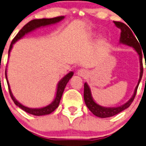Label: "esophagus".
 <instances>
[{
  "label": "esophagus",
  "instance_id": "obj_1",
  "mask_svg": "<svg viewBox=\"0 0 146 146\" xmlns=\"http://www.w3.org/2000/svg\"><path fill=\"white\" fill-rule=\"evenodd\" d=\"M88 71H87L85 69L81 68V69H79L77 71V75L79 76H81V77H85L88 75Z\"/></svg>",
  "mask_w": 146,
  "mask_h": 146
}]
</instances>
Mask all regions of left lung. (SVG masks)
<instances>
[{"instance_id":"8db88e82","label":"left lung","mask_w":146,"mask_h":146,"mask_svg":"<svg viewBox=\"0 0 146 146\" xmlns=\"http://www.w3.org/2000/svg\"><path fill=\"white\" fill-rule=\"evenodd\" d=\"M116 27H118L121 29V35L120 39H119V44L129 46L133 47V49L136 51L139 56L140 61V74L139 79H138V84L135 88L134 92L132 95L131 98L126 103H124L122 105L118 106V107H104V106L100 105L99 104L94 100L92 98V92H91L90 88L88 85L87 82L84 84V100L85 103L88 108L89 109L90 111L94 114L100 118H107V117H113L119 113L121 112L124 110L127 109L132 102L133 101L135 96H136V91L138 89V87L139 85L140 82H141V78H142L143 72V61H142V51H141V46H140L139 43L137 41L136 38L133 35V32L131 30L130 28L128 27L124 23H121V22H115L114 21Z\"/></svg>"}]
</instances>
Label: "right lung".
Wrapping results in <instances>:
<instances>
[{"mask_svg": "<svg viewBox=\"0 0 146 146\" xmlns=\"http://www.w3.org/2000/svg\"><path fill=\"white\" fill-rule=\"evenodd\" d=\"M64 18L65 16H60V17H54V18L49 19H36V20H32V21L29 22L27 24H26L24 27L20 29V32L17 33V35H16L14 39H13V40L12 41L10 46L9 51H8V56H10V51H11L12 48H13V44H14L15 42H17L18 40H20V39H22L23 36H25L26 35H27V34L30 33V32H33V31L36 30V29H39V28L40 27H46V26H49L51 25L56 24V23H59L61 20H64ZM73 73H73V71H70L58 81V84H57L56 92L55 98H54V100L51 102L49 104L45 106V107H39V108H30V107H28L23 105V104H21L20 102L17 101V100L15 99V98L13 96V92H12L11 89H10V84L8 80V77H7V68L5 69V78H6L7 83H8V88H9V92L12 100H13L15 104L17 107H19L20 109L24 110L26 112L35 116H43L49 114H51V112H53V111L58 107L60 101H61V97H62L63 93H64L65 88H66L68 82L69 81V80H70L72 78V76H73Z\"/></svg>", "mask_w": 146, "mask_h": 146, "instance_id": "add662e5", "label": "right lung"}]
</instances>
